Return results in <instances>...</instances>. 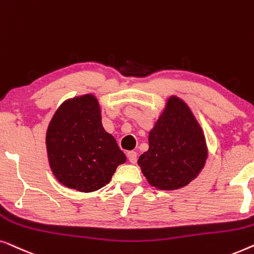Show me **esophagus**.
<instances>
[{
    "mask_svg": "<svg viewBox=\"0 0 254 254\" xmlns=\"http://www.w3.org/2000/svg\"><path fill=\"white\" fill-rule=\"evenodd\" d=\"M127 159L131 163L137 162V153L135 152H128L127 153Z\"/></svg>",
    "mask_w": 254,
    "mask_h": 254,
    "instance_id": "34e87169",
    "label": "esophagus"
}]
</instances>
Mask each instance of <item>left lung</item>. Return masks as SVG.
Returning <instances> with one entry per match:
<instances>
[{
    "label": "left lung",
    "instance_id": "obj_1",
    "mask_svg": "<svg viewBox=\"0 0 254 254\" xmlns=\"http://www.w3.org/2000/svg\"><path fill=\"white\" fill-rule=\"evenodd\" d=\"M208 158L202 127L188 103L176 95L167 99L148 133V151L138 159L152 187L173 191L198 177Z\"/></svg>",
    "mask_w": 254,
    "mask_h": 254
}]
</instances>
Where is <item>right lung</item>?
<instances>
[{
  "mask_svg": "<svg viewBox=\"0 0 254 254\" xmlns=\"http://www.w3.org/2000/svg\"><path fill=\"white\" fill-rule=\"evenodd\" d=\"M49 167L64 187L93 192L107 185L126 163L115 138L102 127L94 94L67 99L53 115L46 132Z\"/></svg>",
  "mask_w": 254,
  "mask_h": 254,
  "instance_id": "add662e5",
  "label": "right lung"
}]
</instances>
